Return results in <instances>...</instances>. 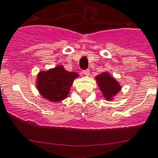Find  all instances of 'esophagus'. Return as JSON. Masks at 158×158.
<instances>
[{"label":"esophagus","instance_id":"34e87169","mask_svg":"<svg viewBox=\"0 0 158 158\" xmlns=\"http://www.w3.org/2000/svg\"><path fill=\"white\" fill-rule=\"evenodd\" d=\"M83 74L85 76H89V69H85V70H83Z\"/></svg>","mask_w":158,"mask_h":158}]
</instances>
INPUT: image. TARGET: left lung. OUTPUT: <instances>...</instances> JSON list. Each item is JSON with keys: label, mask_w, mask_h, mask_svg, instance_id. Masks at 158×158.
I'll return each instance as SVG.
<instances>
[{"label": "left lung", "mask_w": 158, "mask_h": 158, "mask_svg": "<svg viewBox=\"0 0 158 158\" xmlns=\"http://www.w3.org/2000/svg\"><path fill=\"white\" fill-rule=\"evenodd\" d=\"M99 89L107 99H111L121 89L120 85L108 73H103L96 77Z\"/></svg>", "instance_id": "obj_1"}]
</instances>
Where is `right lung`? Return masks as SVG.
<instances>
[{
    "label": "right lung",
    "instance_id": "1",
    "mask_svg": "<svg viewBox=\"0 0 158 158\" xmlns=\"http://www.w3.org/2000/svg\"><path fill=\"white\" fill-rule=\"evenodd\" d=\"M77 77V73L68 72L62 66L56 67L39 73L37 88L44 98L59 102L68 96L73 80Z\"/></svg>",
    "mask_w": 158,
    "mask_h": 158
}]
</instances>
